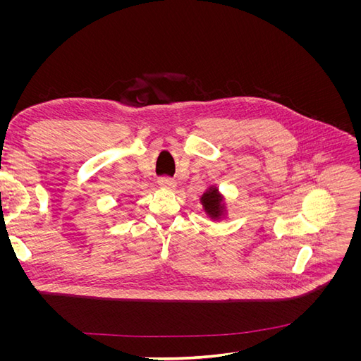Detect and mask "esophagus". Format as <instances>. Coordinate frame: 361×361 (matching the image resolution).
<instances>
[{
  "instance_id": "esophagus-1",
  "label": "esophagus",
  "mask_w": 361,
  "mask_h": 361,
  "mask_svg": "<svg viewBox=\"0 0 361 361\" xmlns=\"http://www.w3.org/2000/svg\"><path fill=\"white\" fill-rule=\"evenodd\" d=\"M158 185L164 190H174L176 188V180L170 178H161L158 179Z\"/></svg>"
}]
</instances>
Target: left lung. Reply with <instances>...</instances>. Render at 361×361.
Instances as JSON below:
<instances>
[{
	"instance_id": "1",
	"label": "left lung",
	"mask_w": 361,
	"mask_h": 361,
	"mask_svg": "<svg viewBox=\"0 0 361 361\" xmlns=\"http://www.w3.org/2000/svg\"><path fill=\"white\" fill-rule=\"evenodd\" d=\"M200 203L203 206L204 214L211 218L212 221H221L227 216V207L224 195L218 190L216 185H211L202 194Z\"/></svg>"
}]
</instances>
